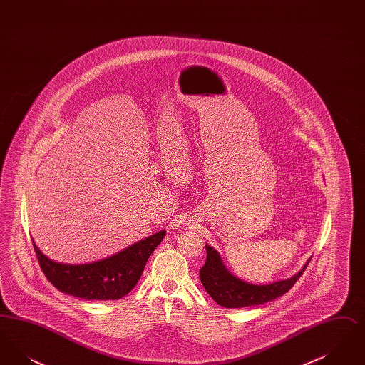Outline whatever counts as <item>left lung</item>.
<instances>
[{
	"mask_svg": "<svg viewBox=\"0 0 365 365\" xmlns=\"http://www.w3.org/2000/svg\"><path fill=\"white\" fill-rule=\"evenodd\" d=\"M207 261L200 271V279L208 294L225 308H245L269 302L287 293L308 267L309 260L292 278L268 284H253L232 275L225 265L219 252L205 245Z\"/></svg>",
	"mask_w": 365,
	"mask_h": 365,
	"instance_id": "left-lung-1",
	"label": "left lung"
}]
</instances>
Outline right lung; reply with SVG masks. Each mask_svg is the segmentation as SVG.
Listing matches in <instances>:
<instances>
[{"label":"right lung","mask_w":365,"mask_h":365,"mask_svg":"<svg viewBox=\"0 0 365 365\" xmlns=\"http://www.w3.org/2000/svg\"><path fill=\"white\" fill-rule=\"evenodd\" d=\"M165 235V230L133 243L122 252L87 264H66L46 257L34 245L45 277L66 294L83 299L110 301L128 294L143 272L146 261Z\"/></svg>","instance_id":"right-lung-1"}]
</instances>
